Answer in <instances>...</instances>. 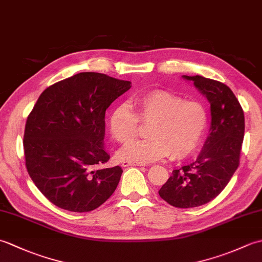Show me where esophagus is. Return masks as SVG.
<instances>
[{
    "label": "esophagus",
    "mask_w": 262,
    "mask_h": 262,
    "mask_svg": "<svg viewBox=\"0 0 262 262\" xmlns=\"http://www.w3.org/2000/svg\"><path fill=\"white\" fill-rule=\"evenodd\" d=\"M129 165L145 166V164H144V163H140V162H130V161H124V162H122V166H129Z\"/></svg>",
    "instance_id": "esophagus-1"
}]
</instances>
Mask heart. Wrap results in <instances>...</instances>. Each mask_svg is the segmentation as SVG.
<instances>
[{"mask_svg":"<svg viewBox=\"0 0 262 262\" xmlns=\"http://www.w3.org/2000/svg\"><path fill=\"white\" fill-rule=\"evenodd\" d=\"M137 113L129 104L119 103L108 118L110 134L120 144L132 142L140 133V120L152 122L146 140L121 148L118 157L130 162L148 163L169 157L182 160L196 151L208 127V109L199 100L168 90H152L135 98Z\"/></svg>","mask_w":262,"mask_h":262,"instance_id":"b5f03b06","label":"heart"}]
</instances>
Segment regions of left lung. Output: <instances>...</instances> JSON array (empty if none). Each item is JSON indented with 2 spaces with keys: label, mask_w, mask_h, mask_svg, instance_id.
I'll return each mask as SVG.
<instances>
[{
  "label": "left lung",
  "mask_w": 262,
  "mask_h": 262,
  "mask_svg": "<svg viewBox=\"0 0 262 262\" xmlns=\"http://www.w3.org/2000/svg\"><path fill=\"white\" fill-rule=\"evenodd\" d=\"M183 77L192 81L208 99L210 133L197 160L172 171L159 194L174 207L192 208L219 196L240 164L244 114L234 93L224 83L200 75Z\"/></svg>",
  "instance_id": "left-lung-1"
}]
</instances>
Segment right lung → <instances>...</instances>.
Masks as SVG:
<instances>
[{"label": "right lung", "instance_id": "add662e5", "mask_svg": "<svg viewBox=\"0 0 262 262\" xmlns=\"http://www.w3.org/2000/svg\"><path fill=\"white\" fill-rule=\"evenodd\" d=\"M130 82L83 72L43 91L27 118L26 168L49 202L75 213L101 206L118 186L119 165L99 169L110 159L103 147L105 110Z\"/></svg>", "mask_w": 262, "mask_h": 262}]
</instances>
